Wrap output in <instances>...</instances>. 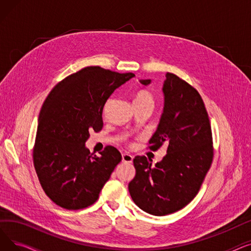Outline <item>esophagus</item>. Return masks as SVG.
Instances as JSON below:
<instances>
[{
    "mask_svg": "<svg viewBox=\"0 0 251 251\" xmlns=\"http://www.w3.org/2000/svg\"><path fill=\"white\" fill-rule=\"evenodd\" d=\"M133 161V156L129 154V153H123L122 154V162L123 163H127V164H131Z\"/></svg>",
    "mask_w": 251,
    "mask_h": 251,
    "instance_id": "34e87169",
    "label": "esophagus"
}]
</instances>
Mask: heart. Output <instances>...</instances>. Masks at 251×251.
<instances>
[{
    "label": "heart",
    "mask_w": 251,
    "mask_h": 251,
    "mask_svg": "<svg viewBox=\"0 0 251 251\" xmlns=\"http://www.w3.org/2000/svg\"><path fill=\"white\" fill-rule=\"evenodd\" d=\"M133 103H148L153 107L154 98L149 90L142 89V90H139L136 94Z\"/></svg>",
    "instance_id": "1"
}]
</instances>
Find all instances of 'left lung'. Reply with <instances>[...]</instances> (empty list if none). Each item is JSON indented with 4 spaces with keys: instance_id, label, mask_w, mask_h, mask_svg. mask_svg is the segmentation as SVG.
<instances>
[{
    "instance_id": "left-lung-1",
    "label": "left lung",
    "mask_w": 251,
    "mask_h": 251,
    "mask_svg": "<svg viewBox=\"0 0 251 251\" xmlns=\"http://www.w3.org/2000/svg\"><path fill=\"white\" fill-rule=\"evenodd\" d=\"M140 82L151 83L150 79ZM165 107L149 149L166 144L167 154L151 160L133 159L136 174L128 189L137 206L153 216H166L186 206L199 193L212 166L213 135L204 102L193 86L173 73L166 74Z\"/></svg>"
}]
</instances>
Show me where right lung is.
Wrapping results in <instances>:
<instances>
[{"label":"right lung","mask_w":251,"mask_h":251,"mask_svg":"<svg viewBox=\"0 0 251 251\" xmlns=\"http://www.w3.org/2000/svg\"><path fill=\"white\" fill-rule=\"evenodd\" d=\"M133 76L90 66L64 78L44 101L32 159L45 193L57 205L75 210L94 204L121 162L116 148L105 147L97 156L85 142L90 131L102 128L105 101Z\"/></svg>","instance_id":"1"}]
</instances>
